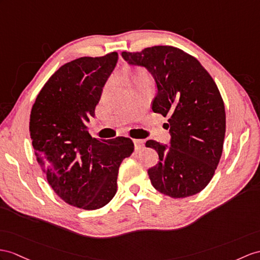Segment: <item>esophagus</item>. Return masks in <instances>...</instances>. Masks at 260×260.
Segmentation results:
<instances>
[{"label":"esophagus","mask_w":260,"mask_h":260,"mask_svg":"<svg viewBox=\"0 0 260 260\" xmlns=\"http://www.w3.org/2000/svg\"><path fill=\"white\" fill-rule=\"evenodd\" d=\"M135 142V148L136 150H141L144 148V140H139V139H136V140H134Z\"/></svg>","instance_id":"34e87169"}]
</instances>
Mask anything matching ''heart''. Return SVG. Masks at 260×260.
<instances>
[{
  "mask_svg": "<svg viewBox=\"0 0 260 260\" xmlns=\"http://www.w3.org/2000/svg\"><path fill=\"white\" fill-rule=\"evenodd\" d=\"M135 79L136 80H147V76H145L144 74H140V75H138Z\"/></svg>",
  "mask_w": 260,
  "mask_h": 260,
  "instance_id": "b5f03b06",
  "label": "heart"
}]
</instances>
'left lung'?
I'll use <instances>...</instances> for the list:
<instances>
[{
	"label": "left lung",
	"mask_w": 260,
	"mask_h": 260,
	"mask_svg": "<svg viewBox=\"0 0 260 260\" xmlns=\"http://www.w3.org/2000/svg\"><path fill=\"white\" fill-rule=\"evenodd\" d=\"M121 55L153 76L157 93L152 110L169 118L171 147L154 140L145 143L159 154V163L148 170L152 185L173 199L200 193L223 152L226 115L217 85L194 56L180 48L153 46Z\"/></svg>",
	"instance_id": "obj_1"
}]
</instances>
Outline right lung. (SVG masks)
Returning <instances> with one entry per match:
<instances>
[{
    "instance_id": "right-lung-1",
    "label": "right lung",
    "mask_w": 260,
    "mask_h": 260,
    "mask_svg": "<svg viewBox=\"0 0 260 260\" xmlns=\"http://www.w3.org/2000/svg\"><path fill=\"white\" fill-rule=\"evenodd\" d=\"M117 61L112 52L67 62L50 76L31 107L37 162L54 192L82 210H98L113 199L120 164L135 150L130 138L103 140L87 130Z\"/></svg>"
}]
</instances>
